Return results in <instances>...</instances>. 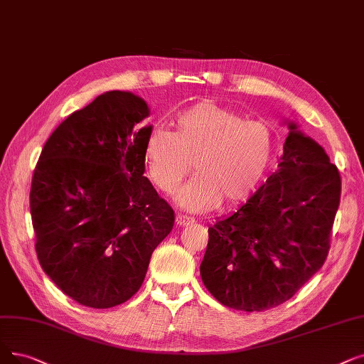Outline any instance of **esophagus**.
<instances>
[{"label":"esophagus","mask_w":364,"mask_h":364,"mask_svg":"<svg viewBox=\"0 0 364 364\" xmlns=\"http://www.w3.org/2000/svg\"><path fill=\"white\" fill-rule=\"evenodd\" d=\"M192 223H193V220L186 217V215H177L176 217V225L178 228H184V226H188V225H192Z\"/></svg>","instance_id":"1"}]
</instances>
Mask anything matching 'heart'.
<instances>
[{
	"instance_id": "1",
	"label": "heart",
	"mask_w": 364,
	"mask_h": 364,
	"mask_svg": "<svg viewBox=\"0 0 364 364\" xmlns=\"http://www.w3.org/2000/svg\"><path fill=\"white\" fill-rule=\"evenodd\" d=\"M275 134L269 124L247 120L238 112L203 101L176 117V132L153 128L144 161L151 184L164 195L176 193L193 168L196 176L177 195L191 213H203L248 199L269 171Z\"/></svg>"
}]
</instances>
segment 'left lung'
Listing matches in <instances>:
<instances>
[{
    "mask_svg": "<svg viewBox=\"0 0 364 364\" xmlns=\"http://www.w3.org/2000/svg\"><path fill=\"white\" fill-rule=\"evenodd\" d=\"M278 169L242 207L208 228L203 286L221 305L264 311L291 299L324 264L341 176L324 149L289 122Z\"/></svg>",
    "mask_w": 364,
    "mask_h": 364,
    "instance_id": "8db88e82",
    "label": "left lung"
}]
</instances>
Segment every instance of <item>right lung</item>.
Returning <instances> with one entry per match:
<instances>
[{
	"label": "right lung",
	"instance_id": "right-lung-1",
	"mask_svg": "<svg viewBox=\"0 0 364 364\" xmlns=\"http://www.w3.org/2000/svg\"><path fill=\"white\" fill-rule=\"evenodd\" d=\"M150 109L112 90L62 122L34 169L29 205L43 271L80 305L131 299L151 252L173 228V210L144 177Z\"/></svg>",
	"mask_w": 364,
	"mask_h": 364
}]
</instances>
